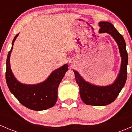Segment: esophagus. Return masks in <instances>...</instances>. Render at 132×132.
Instances as JSON below:
<instances>
[{"label": "esophagus", "mask_w": 132, "mask_h": 132, "mask_svg": "<svg viewBox=\"0 0 132 132\" xmlns=\"http://www.w3.org/2000/svg\"><path fill=\"white\" fill-rule=\"evenodd\" d=\"M70 63H71V64L72 63V62H71V61H70Z\"/></svg>", "instance_id": "esophagus-1"}]
</instances>
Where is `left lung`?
<instances>
[{
    "instance_id": "obj_1",
    "label": "left lung",
    "mask_w": 132,
    "mask_h": 132,
    "mask_svg": "<svg viewBox=\"0 0 132 132\" xmlns=\"http://www.w3.org/2000/svg\"><path fill=\"white\" fill-rule=\"evenodd\" d=\"M100 33L110 34L117 43L121 57L120 70L115 81L112 84L100 86L92 84L85 80L79 73L73 70L77 84L79 86L80 96L84 103L94 106H105L112 103L123 88L127 78V64L128 57L126 43L123 36L119 34L114 25L109 22H99Z\"/></svg>"
}]
</instances>
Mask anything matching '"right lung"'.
Returning <instances> with one entry per match:
<instances>
[{"label": "right lung", "instance_id": "add662e5", "mask_svg": "<svg viewBox=\"0 0 132 132\" xmlns=\"http://www.w3.org/2000/svg\"><path fill=\"white\" fill-rule=\"evenodd\" d=\"M18 34L13 39L11 48L6 60V80L9 91L23 106L29 109L38 111L52 107L56 103L58 87L68 70V66L65 64L54 70L41 83L30 85L20 82L12 72L10 65V56L13 44Z\"/></svg>", "mask_w": 132, "mask_h": 132}]
</instances>
